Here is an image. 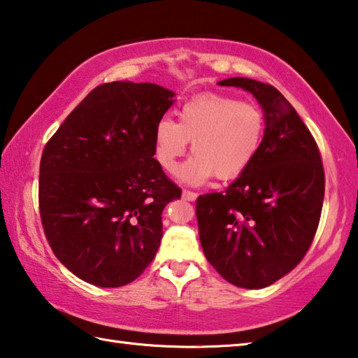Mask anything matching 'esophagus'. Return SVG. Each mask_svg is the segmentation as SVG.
<instances>
[{
    "label": "esophagus",
    "instance_id": "1",
    "mask_svg": "<svg viewBox=\"0 0 358 358\" xmlns=\"http://www.w3.org/2000/svg\"><path fill=\"white\" fill-rule=\"evenodd\" d=\"M181 197L185 199V201H189V202H194L197 199V194L194 191H189V189H185L183 192H181Z\"/></svg>",
    "mask_w": 358,
    "mask_h": 358
}]
</instances>
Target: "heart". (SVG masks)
Listing matches in <instances>:
<instances>
[{"label":"heart","instance_id":"obj_1","mask_svg":"<svg viewBox=\"0 0 358 358\" xmlns=\"http://www.w3.org/2000/svg\"><path fill=\"white\" fill-rule=\"evenodd\" d=\"M265 113L230 96L202 94L181 107L178 121L164 117L155 129L153 155L167 173L177 172L191 143L194 156L180 169L187 185L240 177L257 156L265 134Z\"/></svg>","mask_w":358,"mask_h":358}]
</instances>
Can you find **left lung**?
<instances>
[{"mask_svg": "<svg viewBox=\"0 0 358 358\" xmlns=\"http://www.w3.org/2000/svg\"><path fill=\"white\" fill-rule=\"evenodd\" d=\"M222 87L252 93L265 112V134L251 166L224 192L197 197L202 250L237 287L262 289L301 262L322 213L325 173L310 129L270 83L234 77Z\"/></svg>", "mask_w": 358, "mask_h": 358, "instance_id": "8db88e82", "label": "left lung"}]
</instances>
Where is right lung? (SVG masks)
<instances>
[{"label": "right lung", "mask_w": 358, "mask_h": 358, "mask_svg": "<svg viewBox=\"0 0 358 358\" xmlns=\"http://www.w3.org/2000/svg\"><path fill=\"white\" fill-rule=\"evenodd\" d=\"M173 96L155 83H102L45 143L41 222L57 259L85 282L124 286L156 256L162 210L181 197L153 157Z\"/></svg>", "instance_id": "right-lung-1"}]
</instances>
